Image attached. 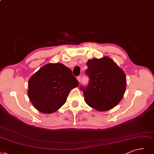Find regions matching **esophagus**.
<instances>
[{"instance_id": "1", "label": "esophagus", "mask_w": 154, "mask_h": 154, "mask_svg": "<svg viewBox=\"0 0 154 154\" xmlns=\"http://www.w3.org/2000/svg\"><path fill=\"white\" fill-rule=\"evenodd\" d=\"M77 81H79V82H81V77H80V76H78V77H77Z\"/></svg>"}]
</instances>
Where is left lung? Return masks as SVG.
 <instances>
[{
    "instance_id": "1",
    "label": "left lung",
    "mask_w": 154,
    "mask_h": 154,
    "mask_svg": "<svg viewBox=\"0 0 154 154\" xmlns=\"http://www.w3.org/2000/svg\"><path fill=\"white\" fill-rule=\"evenodd\" d=\"M87 66L86 73L90 82L87 87H81L84 100L98 111L111 109L121 101L125 92V73L107 56L89 59Z\"/></svg>"
}]
</instances>
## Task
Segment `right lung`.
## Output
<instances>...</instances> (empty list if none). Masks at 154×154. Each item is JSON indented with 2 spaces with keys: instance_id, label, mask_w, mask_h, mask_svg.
<instances>
[{
  "instance_id": "obj_1",
  "label": "right lung",
  "mask_w": 154,
  "mask_h": 154,
  "mask_svg": "<svg viewBox=\"0 0 154 154\" xmlns=\"http://www.w3.org/2000/svg\"><path fill=\"white\" fill-rule=\"evenodd\" d=\"M78 86L70 68L62 63H48L29 79L27 94L38 111L51 114L64 105L69 93Z\"/></svg>"
}]
</instances>
